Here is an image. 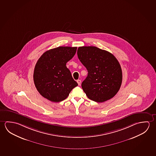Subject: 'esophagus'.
<instances>
[{"label":"esophagus","instance_id":"esophagus-1","mask_svg":"<svg viewBox=\"0 0 156 156\" xmlns=\"http://www.w3.org/2000/svg\"><path fill=\"white\" fill-rule=\"evenodd\" d=\"M77 83H78V84L80 85V84H81V80H80V79H78V80H77Z\"/></svg>","mask_w":156,"mask_h":156}]
</instances>
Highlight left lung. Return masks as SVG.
Here are the masks:
<instances>
[{
  "mask_svg": "<svg viewBox=\"0 0 156 156\" xmlns=\"http://www.w3.org/2000/svg\"><path fill=\"white\" fill-rule=\"evenodd\" d=\"M79 60L88 72L82 87L91 100L103 102L118 93L122 80V69L115 56L94 46L79 47Z\"/></svg>",
  "mask_w": 156,
  "mask_h": 156,
  "instance_id": "1",
  "label": "left lung"
}]
</instances>
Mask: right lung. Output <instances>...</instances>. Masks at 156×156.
<instances>
[{"label": "right lung", "mask_w": 156, "mask_h": 156, "mask_svg": "<svg viewBox=\"0 0 156 156\" xmlns=\"http://www.w3.org/2000/svg\"><path fill=\"white\" fill-rule=\"evenodd\" d=\"M76 51L77 47H59L46 51L38 59L34 82L44 98L53 102H61L78 85L66 66Z\"/></svg>", "instance_id": "1"}]
</instances>
